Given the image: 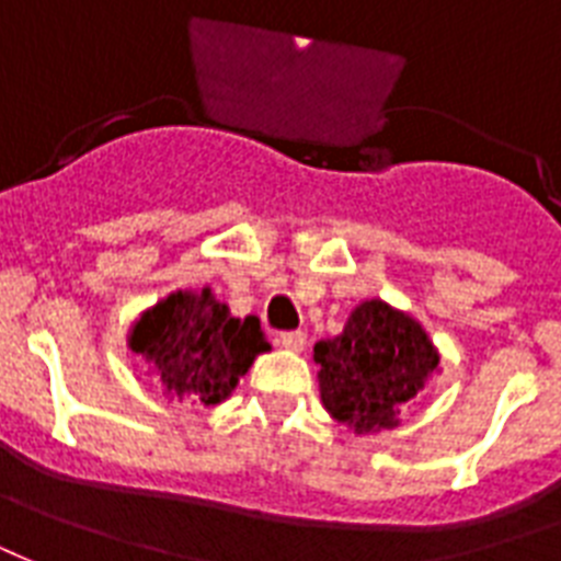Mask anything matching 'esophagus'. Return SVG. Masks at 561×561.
I'll return each mask as SVG.
<instances>
[{
    "label": "esophagus",
    "instance_id": "esophagus-1",
    "mask_svg": "<svg viewBox=\"0 0 561 561\" xmlns=\"http://www.w3.org/2000/svg\"><path fill=\"white\" fill-rule=\"evenodd\" d=\"M279 343L290 352H302V346H306V332H299V329L297 332H282Z\"/></svg>",
    "mask_w": 561,
    "mask_h": 561
}]
</instances>
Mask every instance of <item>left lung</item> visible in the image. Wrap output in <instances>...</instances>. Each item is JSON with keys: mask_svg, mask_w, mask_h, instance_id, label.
I'll return each instance as SVG.
<instances>
[{"mask_svg": "<svg viewBox=\"0 0 561 561\" xmlns=\"http://www.w3.org/2000/svg\"><path fill=\"white\" fill-rule=\"evenodd\" d=\"M320 399L355 434L399 425L401 404L425 390L439 367V352L425 329L381 299H367L343 332L314 346Z\"/></svg>", "mask_w": 561, "mask_h": 561, "instance_id": "1", "label": "left lung"}]
</instances>
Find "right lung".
Masks as SVG:
<instances>
[{"label":"right lung","instance_id":"obj_1","mask_svg":"<svg viewBox=\"0 0 561 561\" xmlns=\"http://www.w3.org/2000/svg\"><path fill=\"white\" fill-rule=\"evenodd\" d=\"M127 346L153 364L171 399L192 404L229 399L255 355L271 350L259 320L232 317L209 288L160 299L136 320Z\"/></svg>","mask_w":561,"mask_h":561}]
</instances>
